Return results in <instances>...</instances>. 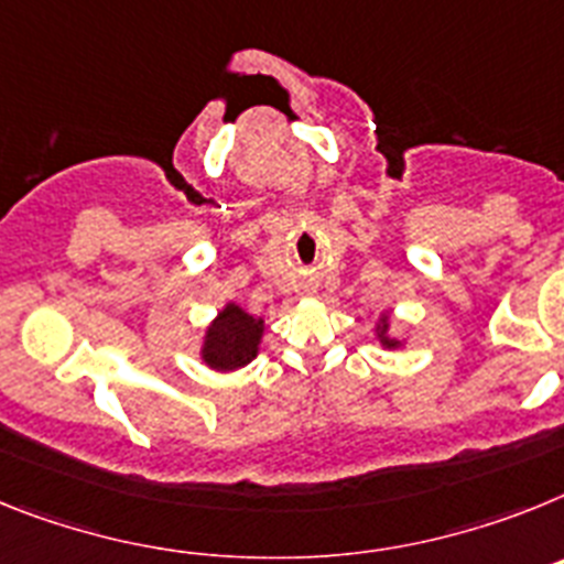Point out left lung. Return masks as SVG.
Segmentation results:
<instances>
[{"instance_id": "1", "label": "left lung", "mask_w": 564, "mask_h": 564, "mask_svg": "<svg viewBox=\"0 0 564 564\" xmlns=\"http://www.w3.org/2000/svg\"><path fill=\"white\" fill-rule=\"evenodd\" d=\"M377 340H380V346H386V349H398L400 340H394V337L389 335V315L380 317V323H377Z\"/></svg>"}]
</instances>
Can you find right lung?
<instances>
[{
	"instance_id": "1",
	"label": "right lung",
	"mask_w": 564,
	"mask_h": 564,
	"mask_svg": "<svg viewBox=\"0 0 564 564\" xmlns=\"http://www.w3.org/2000/svg\"><path fill=\"white\" fill-rule=\"evenodd\" d=\"M263 337L261 317L243 312L238 303H227L207 326L200 360L215 371H235L252 364Z\"/></svg>"
}]
</instances>
